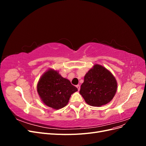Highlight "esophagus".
I'll use <instances>...</instances> for the list:
<instances>
[{"instance_id": "esophagus-1", "label": "esophagus", "mask_w": 146, "mask_h": 146, "mask_svg": "<svg viewBox=\"0 0 146 146\" xmlns=\"http://www.w3.org/2000/svg\"><path fill=\"white\" fill-rule=\"evenodd\" d=\"M76 87L77 88V89H78V91H80V86L79 85H77V86H76Z\"/></svg>"}]
</instances>
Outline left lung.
<instances>
[{
    "mask_svg": "<svg viewBox=\"0 0 146 146\" xmlns=\"http://www.w3.org/2000/svg\"><path fill=\"white\" fill-rule=\"evenodd\" d=\"M117 89V81L112 73L103 66L96 64L84 77L80 94L87 104L101 107L113 99Z\"/></svg>",
    "mask_w": 146,
    "mask_h": 146,
    "instance_id": "8db88e82",
    "label": "left lung"
}]
</instances>
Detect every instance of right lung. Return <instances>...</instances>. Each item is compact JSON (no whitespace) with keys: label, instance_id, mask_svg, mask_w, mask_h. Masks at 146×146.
<instances>
[{"label":"right lung","instance_id":"obj_1","mask_svg":"<svg viewBox=\"0 0 146 146\" xmlns=\"http://www.w3.org/2000/svg\"><path fill=\"white\" fill-rule=\"evenodd\" d=\"M77 88L63 78L58 70L48 69L42 74L37 84V91L42 102L55 110L64 107L70 96Z\"/></svg>","mask_w":146,"mask_h":146}]
</instances>
